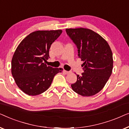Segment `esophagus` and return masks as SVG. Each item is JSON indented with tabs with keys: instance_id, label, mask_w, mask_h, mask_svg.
Masks as SVG:
<instances>
[{
	"instance_id": "1",
	"label": "esophagus",
	"mask_w": 129,
	"mask_h": 129,
	"mask_svg": "<svg viewBox=\"0 0 129 129\" xmlns=\"http://www.w3.org/2000/svg\"><path fill=\"white\" fill-rule=\"evenodd\" d=\"M63 72H64V73L65 74H66V75H68V74H69V73H71V72H70V71H66V70H63Z\"/></svg>"
}]
</instances>
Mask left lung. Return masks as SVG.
<instances>
[{
	"label": "left lung",
	"instance_id": "1",
	"mask_svg": "<svg viewBox=\"0 0 129 129\" xmlns=\"http://www.w3.org/2000/svg\"><path fill=\"white\" fill-rule=\"evenodd\" d=\"M67 35L77 48L78 57L84 61L82 75L71 86L83 96H91L104 87L113 70V54L107 42L98 33L85 28L66 29Z\"/></svg>",
	"mask_w": 129,
	"mask_h": 129
}]
</instances>
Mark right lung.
<instances>
[{
  "label": "right lung",
  "instance_id": "right-lung-1",
  "mask_svg": "<svg viewBox=\"0 0 129 129\" xmlns=\"http://www.w3.org/2000/svg\"><path fill=\"white\" fill-rule=\"evenodd\" d=\"M62 30H38L26 37L17 46L12 60V74L17 86L26 94L36 96L47 90L61 68L44 63L51 45Z\"/></svg>",
  "mask_w": 129,
  "mask_h": 129
}]
</instances>
